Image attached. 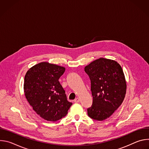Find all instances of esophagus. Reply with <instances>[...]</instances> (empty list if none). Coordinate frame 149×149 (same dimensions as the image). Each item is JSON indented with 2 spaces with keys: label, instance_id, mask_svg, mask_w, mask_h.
<instances>
[{
  "label": "esophagus",
  "instance_id": "esophagus-1",
  "mask_svg": "<svg viewBox=\"0 0 149 149\" xmlns=\"http://www.w3.org/2000/svg\"><path fill=\"white\" fill-rule=\"evenodd\" d=\"M79 101H80V99H79V98H78V97L76 98L74 100V102H79Z\"/></svg>",
  "mask_w": 149,
  "mask_h": 149
}]
</instances>
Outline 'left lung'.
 <instances>
[{"mask_svg": "<svg viewBox=\"0 0 149 149\" xmlns=\"http://www.w3.org/2000/svg\"><path fill=\"white\" fill-rule=\"evenodd\" d=\"M91 80L93 105L87 109L91 118L103 121L109 118L121 105L127 83L123 69L113 59L100 58L84 68Z\"/></svg>", "mask_w": 149, "mask_h": 149, "instance_id": "1", "label": "left lung"}]
</instances>
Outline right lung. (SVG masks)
<instances>
[{"label":"right lung","instance_id":"1","mask_svg":"<svg viewBox=\"0 0 149 149\" xmlns=\"http://www.w3.org/2000/svg\"><path fill=\"white\" fill-rule=\"evenodd\" d=\"M65 71L63 67L42 62L30 68L25 76V97L36 113L47 121L65 117L72 104L58 81Z\"/></svg>","mask_w":149,"mask_h":149}]
</instances>
